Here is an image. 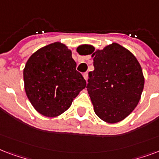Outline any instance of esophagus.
<instances>
[{"label": "esophagus", "mask_w": 159, "mask_h": 159, "mask_svg": "<svg viewBox=\"0 0 159 159\" xmlns=\"http://www.w3.org/2000/svg\"><path fill=\"white\" fill-rule=\"evenodd\" d=\"M83 76H84V78L86 80H87V79H88V73H87V72H84V73L83 74Z\"/></svg>", "instance_id": "34e87169"}]
</instances>
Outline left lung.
I'll return each instance as SVG.
<instances>
[{"label":"left lung","instance_id":"obj_1","mask_svg":"<svg viewBox=\"0 0 159 159\" xmlns=\"http://www.w3.org/2000/svg\"><path fill=\"white\" fill-rule=\"evenodd\" d=\"M83 54L93 57V71L89 73L87 90L99 118L118 123L137 106L144 78L139 63L132 53L117 43L101 50L84 46Z\"/></svg>","mask_w":159,"mask_h":159}]
</instances>
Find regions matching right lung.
<instances>
[{"label":"right lung","mask_w":159,"mask_h":159,"mask_svg":"<svg viewBox=\"0 0 159 159\" xmlns=\"http://www.w3.org/2000/svg\"><path fill=\"white\" fill-rule=\"evenodd\" d=\"M23 75L28 99L46 117H56L66 111L86 87L85 80L76 70L71 51L60 42L34 53L27 60Z\"/></svg>","instance_id":"add662e5"}]
</instances>
